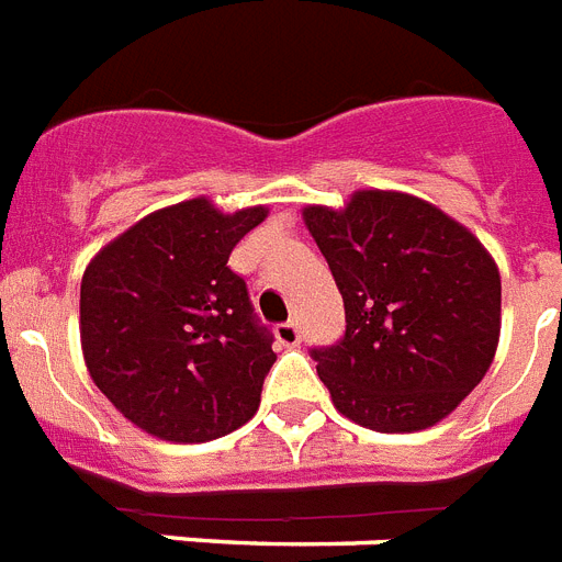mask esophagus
<instances>
[{
  "mask_svg": "<svg viewBox=\"0 0 562 562\" xmlns=\"http://www.w3.org/2000/svg\"><path fill=\"white\" fill-rule=\"evenodd\" d=\"M276 336L278 341L284 347H295L301 341V330H299V324L295 322H284V324H278L276 327Z\"/></svg>",
  "mask_w": 562,
  "mask_h": 562,
  "instance_id": "obj_1",
  "label": "esophagus"
}]
</instances>
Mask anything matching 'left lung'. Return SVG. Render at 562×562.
Here are the masks:
<instances>
[{
	"label": "left lung",
	"instance_id": "left-lung-1",
	"mask_svg": "<svg viewBox=\"0 0 562 562\" xmlns=\"http://www.w3.org/2000/svg\"><path fill=\"white\" fill-rule=\"evenodd\" d=\"M345 299L347 330L315 347L341 416L379 434L453 414L499 345V270L474 232L405 192L359 189L345 209L304 206Z\"/></svg>",
	"mask_w": 562,
	"mask_h": 562
}]
</instances>
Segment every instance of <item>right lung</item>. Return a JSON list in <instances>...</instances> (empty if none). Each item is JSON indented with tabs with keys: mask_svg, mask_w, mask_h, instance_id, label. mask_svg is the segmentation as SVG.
Segmentation results:
<instances>
[{
	"mask_svg": "<svg viewBox=\"0 0 562 562\" xmlns=\"http://www.w3.org/2000/svg\"><path fill=\"white\" fill-rule=\"evenodd\" d=\"M270 209L221 212L209 198L140 217L82 272L86 368L111 405L166 442H209L261 405L270 330L229 252Z\"/></svg>",
	"mask_w": 562,
	"mask_h": 562,
	"instance_id": "1",
	"label": "right lung"
}]
</instances>
